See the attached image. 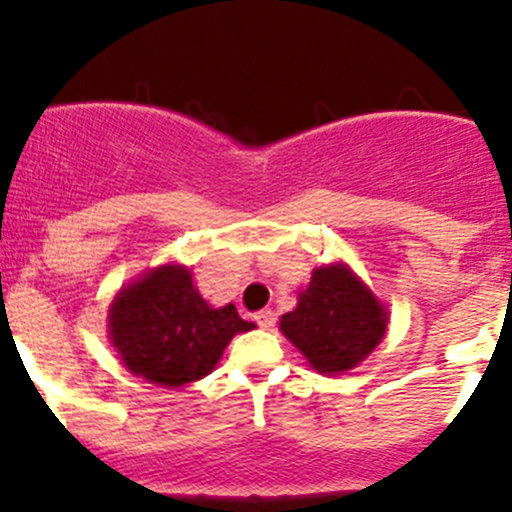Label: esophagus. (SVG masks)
I'll list each match as a JSON object with an SVG mask.
<instances>
[{"label":"esophagus","mask_w":512,"mask_h":512,"mask_svg":"<svg viewBox=\"0 0 512 512\" xmlns=\"http://www.w3.org/2000/svg\"><path fill=\"white\" fill-rule=\"evenodd\" d=\"M255 322L260 324V329H272L277 322V314L272 309H262V312L255 314Z\"/></svg>","instance_id":"34e87169"}]
</instances>
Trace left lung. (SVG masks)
Masks as SVG:
<instances>
[{
    "instance_id": "8db88e82",
    "label": "left lung",
    "mask_w": 512,
    "mask_h": 512,
    "mask_svg": "<svg viewBox=\"0 0 512 512\" xmlns=\"http://www.w3.org/2000/svg\"><path fill=\"white\" fill-rule=\"evenodd\" d=\"M280 329L314 369L339 374L374 352L386 332V312L347 267L329 265L314 270Z\"/></svg>"
}]
</instances>
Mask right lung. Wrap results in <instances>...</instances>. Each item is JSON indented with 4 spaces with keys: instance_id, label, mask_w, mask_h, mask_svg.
Segmentation results:
<instances>
[{
    "instance_id": "add662e5",
    "label": "right lung",
    "mask_w": 512,
    "mask_h": 512,
    "mask_svg": "<svg viewBox=\"0 0 512 512\" xmlns=\"http://www.w3.org/2000/svg\"><path fill=\"white\" fill-rule=\"evenodd\" d=\"M111 342L136 376L160 386H183L215 369L237 332H250L232 304L210 309L185 267L165 265L111 304Z\"/></svg>"
}]
</instances>
